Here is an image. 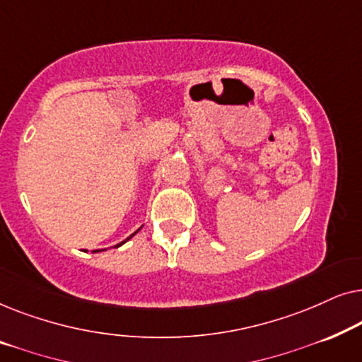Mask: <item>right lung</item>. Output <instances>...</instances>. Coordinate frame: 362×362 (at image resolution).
<instances>
[{"mask_svg":"<svg viewBox=\"0 0 362 362\" xmlns=\"http://www.w3.org/2000/svg\"><path fill=\"white\" fill-rule=\"evenodd\" d=\"M136 232H138V230H136ZM136 232H135V234H136ZM135 234H132V235H135ZM132 235H130V237H132ZM130 237H128V239H130ZM128 239H127V240H128ZM122 244H125V240H123V242H122ZM122 244H118L117 247H120ZM95 252H98V250H95Z\"/></svg>","mask_w":362,"mask_h":362,"instance_id":"obj_1","label":"right lung"}]
</instances>
